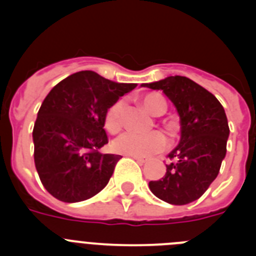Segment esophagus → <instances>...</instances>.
<instances>
[{
	"mask_svg": "<svg viewBox=\"0 0 256 256\" xmlns=\"http://www.w3.org/2000/svg\"><path fill=\"white\" fill-rule=\"evenodd\" d=\"M130 158H133L134 160H137L140 164H144V162H148V159H146V158H142V156H130Z\"/></svg>",
	"mask_w": 256,
	"mask_h": 256,
	"instance_id": "1",
	"label": "esophagus"
}]
</instances>
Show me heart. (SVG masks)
<instances>
[{
  "mask_svg": "<svg viewBox=\"0 0 256 256\" xmlns=\"http://www.w3.org/2000/svg\"><path fill=\"white\" fill-rule=\"evenodd\" d=\"M142 104L152 115H162L166 110V102L159 94H146ZM124 102L118 100L108 108L105 114V128L110 133H116L122 128V114ZM168 146V138L164 133L156 132L148 134H138L134 132H124L112 142V148L116 152L130 156H150L164 150Z\"/></svg>",
  "mask_w": 256,
  "mask_h": 256,
  "instance_id": "b5f03b06",
  "label": "heart"
}]
</instances>
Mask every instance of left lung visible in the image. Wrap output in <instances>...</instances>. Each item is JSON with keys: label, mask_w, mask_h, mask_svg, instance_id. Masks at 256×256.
Segmentation results:
<instances>
[{"label": "left lung", "mask_w": 256, "mask_h": 256, "mask_svg": "<svg viewBox=\"0 0 256 256\" xmlns=\"http://www.w3.org/2000/svg\"><path fill=\"white\" fill-rule=\"evenodd\" d=\"M141 86L164 92L177 108L180 123V144L168 155L166 173L159 180H150L148 187L168 204H190L209 188L227 152L230 126L224 108L214 94L186 76Z\"/></svg>", "instance_id": "left-lung-1"}]
</instances>
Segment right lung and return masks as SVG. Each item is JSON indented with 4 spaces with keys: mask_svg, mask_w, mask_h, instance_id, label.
I'll use <instances>...</instances> for the list:
<instances>
[{
    "mask_svg": "<svg viewBox=\"0 0 256 256\" xmlns=\"http://www.w3.org/2000/svg\"><path fill=\"white\" fill-rule=\"evenodd\" d=\"M136 83H116L91 70L52 88L33 128L34 164L44 188L58 200L79 202L106 186L122 156L101 154L108 144V108Z\"/></svg>",
    "mask_w": 256,
    "mask_h": 256,
    "instance_id": "add662e5",
    "label": "right lung"
}]
</instances>
